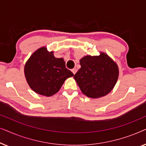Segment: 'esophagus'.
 Returning a JSON list of instances; mask_svg holds the SVG:
<instances>
[{
    "label": "esophagus",
    "mask_w": 146,
    "mask_h": 146,
    "mask_svg": "<svg viewBox=\"0 0 146 146\" xmlns=\"http://www.w3.org/2000/svg\"><path fill=\"white\" fill-rule=\"evenodd\" d=\"M72 73L74 74H75L76 73V72H77V70L76 69V68H74V69L72 70Z\"/></svg>",
    "instance_id": "1"
}]
</instances>
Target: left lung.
<instances>
[{
  "mask_svg": "<svg viewBox=\"0 0 146 146\" xmlns=\"http://www.w3.org/2000/svg\"><path fill=\"white\" fill-rule=\"evenodd\" d=\"M81 68L74 76L82 92L91 98H99L112 90L119 76L118 66L107 54L84 56Z\"/></svg>",
  "mask_w": 146,
  "mask_h": 146,
  "instance_id": "left-lung-1",
  "label": "left lung"
}]
</instances>
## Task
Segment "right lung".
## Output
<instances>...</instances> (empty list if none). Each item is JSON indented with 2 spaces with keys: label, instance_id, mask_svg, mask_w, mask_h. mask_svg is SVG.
I'll list each match as a JSON object with an SVG mask.
<instances>
[{
  "label": "right lung",
  "instance_id": "add662e5",
  "mask_svg": "<svg viewBox=\"0 0 146 146\" xmlns=\"http://www.w3.org/2000/svg\"><path fill=\"white\" fill-rule=\"evenodd\" d=\"M25 76L30 88L40 95L49 97L60 90L64 81L74 74L66 68L62 58H58L46 47L37 49L26 62Z\"/></svg>",
  "mask_w": 146,
  "mask_h": 146
}]
</instances>
